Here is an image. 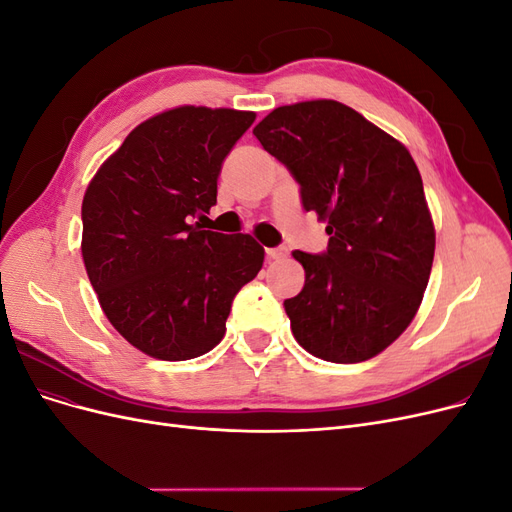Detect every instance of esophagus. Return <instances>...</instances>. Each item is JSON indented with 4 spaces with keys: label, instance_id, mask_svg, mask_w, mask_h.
<instances>
[{
    "label": "esophagus",
    "instance_id": "obj_1",
    "mask_svg": "<svg viewBox=\"0 0 512 512\" xmlns=\"http://www.w3.org/2000/svg\"><path fill=\"white\" fill-rule=\"evenodd\" d=\"M286 247H269L267 250V258L269 260H282V258H286Z\"/></svg>",
    "mask_w": 512,
    "mask_h": 512
}]
</instances>
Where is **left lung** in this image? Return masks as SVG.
<instances>
[{
  "instance_id": "8db88e82",
  "label": "left lung",
  "mask_w": 512,
  "mask_h": 512,
  "mask_svg": "<svg viewBox=\"0 0 512 512\" xmlns=\"http://www.w3.org/2000/svg\"><path fill=\"white\" fill-rule=\"evenodd\" d=\"M254 136L327 222V252L294 250L305 286L284 309L297 342L322 361L361 363L408 329L423 301L436 230L410 151L335 100L271 111Z\"/></svg>"
}]
</instances>
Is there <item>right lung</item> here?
Listing matches in <instances>:
<instances>
[{
	"label": "right lung",
	"instance_id": "obj_1",
	"mask_svg": "<svg viewBox=\"0 0 512 512\" xmlns=\"http://www.w3.org/2000/svg\"><path fill=\"white\" fill-rule=\"evenodd\" d=\"M256 113L179 106L136 126L91 179L81 252L108 322L141 352L188 361L222 342L235 294L262 269L250 235L192 224Z\"/></svg>",
	"mask_w": 512,
	"mask_h": 512
}]
</instances>
